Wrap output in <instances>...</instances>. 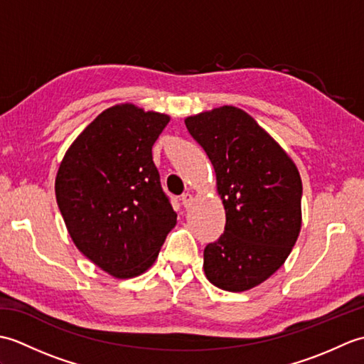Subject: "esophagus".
<instances>
[{
    "mask_svg": "<svg viewBox=\"0 0 364 364\" xmlns=\"http://www.w3.org/2000/svg\"><path fill=\"white\" fill-rule=\"evenodd\" d=\"M192 200H194V197H192V194H189V192H184L181 196V203L184 208H189L192 205Z\"/></svg>",
    "mask_w": 364,
    "mask_h": 364,
    "instance_id": "obj_1",
    "label": "esophagus"
}]
</instances>
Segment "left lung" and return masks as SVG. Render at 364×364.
I'll return each mask as SVG.
<instances>
[{
    "label": "left lung",
    "mask_w": 364,
    "mask_h": 364,
    "mask_svg": "<svg viewBox=\"0 0 364 364\" xmlns=\"http://www.w3.org/2000/svg\"><path fill=\"white\" fill-rule=\"evenodd\" d=\"M184 122L213 162L227 215L223 235L205 247V274L220 289H252L283 266L299 237V170L255 119L235 106Z\"/></svg>",
    "instance_id": "obj_1"
}]
</instances>
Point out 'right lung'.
Here are the masks:
<instances>
[{
	"label": "right lung",
	"mask_w": 364,
	"mask_h": 364,
	"mask_svg": "<svg viewBox=\"0 0 364 364\" xmlns=\"http://www.w3.org/2000/svg\"><path fill=\"white\" fill-rule=\"evenodd\" d=\"M168 120L134 105L112 106L76 137L59 166L54 188L68 233L112 277L145 272L176 223L151 156Z\"/></svg>",
	"instance_id": "obj_1"
}]
</instances>
